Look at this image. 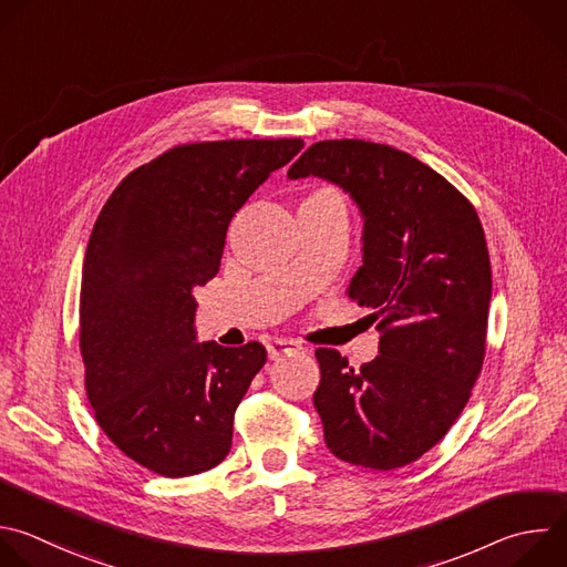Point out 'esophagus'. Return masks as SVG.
<instances>
[{
  "label": "esophagus",
  "mask_w": 567,
  "mask_h": 567,
  "mask_svg": "<svg viewBox=\"0 0 567 567\" xmlns=\"http://www.w3.org/2000/svg\"><path fill=\"white\" fill-rule=\"evenodd\" d=\"M267 351H269V358L276 360V358H282L287 353H296V351H302V344L296 342V340H287V338H276V340H269L267 342Z\"/></svg>",
  "instance_id": "esophagus-1"
}]
</instances>
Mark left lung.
<instances>
[{"instance_id":"left-lung-1","label":"left lung","mask_w":567,"mask_h":567,"mask_svg":"<svg viewBox=\"0 0 567 567\" xmlns=\"http://www.w3.org/2000/svg\"><path fill=\"white\" fill-rule=\"evenodd\" d=\"M287 175L322 177L360 209L362 265L347 296L381 331L360 369L316 349L324 443L351 465L403 467L447 434L483 367L492 267L481 220L441 173L388 144L322 140Z\"/></svg>"}]
</instances>
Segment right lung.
I'll use <instances>...</instances> for the list:
<instances>
[{
	"instance_id": "right-lung-1",
	"label": "right lung",
	"mask_w": 567,
	"mask_h": 567,
	"mask_svg": "<svg viewBox=\"0 0 567 567\" xmlns=\"http://www.w3.org/2000/svg\"><path fill=\"white\" fill-rule=\"evenodd\" d=\"M302 146H175L131 171L97 216L80 296L86 396L104 434L159 476L207 472L231 450L234 414L267 349L198 342L194 289L218 274L238 209Z\"/></svg>"
}]
</instances>
